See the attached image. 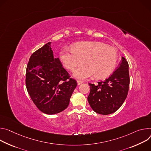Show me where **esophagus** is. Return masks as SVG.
Wrapping results in <instances>:
<instances>
[{
	"instance_id": "obj_1",
	"label": "esophagus",
	"mask_w": 151,
	"mask_h": 151,
	"mask_svg": "<svg viewBox=\"0 0 151 151\" xmlns=\"http://www.w3.org/2000/svg\"><path fill=\"white\" fill-rule=\"evenodd\" d=\"M77 85H81V83H82V81H80V80H77Z\"/></svg>"
}]
</instances>
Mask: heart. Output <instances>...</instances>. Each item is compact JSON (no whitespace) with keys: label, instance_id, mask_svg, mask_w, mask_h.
I'll return each mask as SVG.
<instances>
[{"label":"heart","instance_id":"b5f03b06","mask_svg":"<svg viewBox=\"0 0 151 151\" xmlns=\"http://www.w3.org/2000/svg\"><path fill=\"white\" fill-rule=\"evenodd\" d=\"M117 58L118 53L114 48L97 41L79 42L73 48H63L60 52L62 62L71 71L84 60L85 65L76 69L73 74L80 80L93 76L97 78L107 77L114 69Z\"/></svg>","mask_w":151,"mask_h":151}]
</instances>
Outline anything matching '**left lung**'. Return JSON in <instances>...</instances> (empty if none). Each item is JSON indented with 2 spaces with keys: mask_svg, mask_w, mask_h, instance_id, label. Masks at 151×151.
<instances>
[{
  "mask_svg": "<svg viewBox=\"0 0 151 151\" xmlns=\"http://www.w3.org/2000/svg\"><path fill=\"white\" fill-rule=\"evenodd\" d=\"M91 86L88 102L92 110L107 115L118 110L127 96L129 86L128 63L122 57L121 63L115 71L98 85L89 83Z\"/></svg>",
  "mask_w": 151,
  "mask_h": 151,
  "instance_id": "left-lung-1",
  "label": "left lung"
}]
</instances>
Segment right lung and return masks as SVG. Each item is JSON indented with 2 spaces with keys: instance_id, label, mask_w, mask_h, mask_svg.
Wrapping results in <instances>:
<instances>
[{
  "instance_id": "add662e5",
  "label": "right lung",
  "mask_w": 151,
  "mask_h": 151,
  "mask_svg": "<svg viewBox=\"0 0 151 151\" xmlns=\"http://www.w3.org/2000/svg\"><path fill=\"white\" fill-rule=\"evenodd\" d=\"M51 42L33 53L26 68L27 91L38 109L48 114L68 107L77 81L70 78L58 58L53 56Z\"/></svg>"
}]
</instances>
